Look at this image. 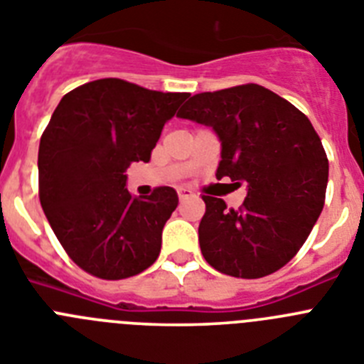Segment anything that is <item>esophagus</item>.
Listing matches in <instances>:
<instances>
[{
	"label": "esophagus",
	"instance_id": "esophagus-1",
	"mask_svg": "<svg viewBox=\"0 0 364 364\" xmlns=\"http://www.w3.org/2000/svg\"><path fill=\"white\" fill-rule=\"evenodd\" d=\"M193 195H191V191H189V189H186V188H180L178 189V198L180 200H188V198H191Z\"/></svg>",
	"mask_w": 364,
	"mask_h": 364
}]
</instances>
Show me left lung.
Masks as SVG:
<instances>
[{"instance_id": "1", "label": "left lung", "mask_w": 364, "mask_h": 364, "mask_svg": "<svg viewBox=\"0 0 364 364\" xmlns=\"http://www.w3.org/2000/svg\"><path fill=\"white\" fill-rule=\"evenodd\" d=\"M176 117L210 125L222 144L217 178L246 186L239 210L202 195L198 242L205 262L239 279L288 264L324 205L328 159L304 112L257 83L200 92Z\"/></svg>"}]
</instances>
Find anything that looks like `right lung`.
Instances as JSON below:
<instances>
[{"instance_id":"add662e5","label":"right lung","mask_w":364,"mask_h":364,"mask_svg":"<svg viewBox=\"0 0 364 364\" xmlns=\"http://www.w3.org/2000/svg\"><path fill=\"white\" fill-rule=\"evenodd\" d=\"M188 96L104 78L73 89L54 109L38 151L40 202L83 272L120 281L159 259L176 191L160 186L149 197H133L124 173L149 162L164 124Z\"/></svg>"}]
</instances>
